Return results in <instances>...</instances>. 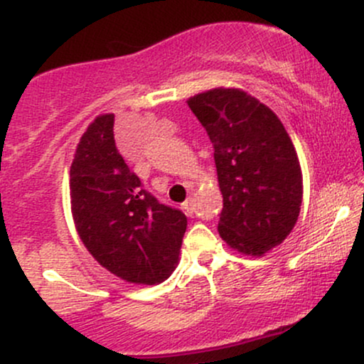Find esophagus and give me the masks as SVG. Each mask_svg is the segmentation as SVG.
Returning <instances> with one entry per match:
<instances>
[{
    "instance_id": "34e87169",
    "label": "esophagus",
    "mask_w": 364,
    "mask_h": 364,
    "mask_svg": "<svg viewBox=\"0 0 364 364\" xmlns=\"http://www.w3.org/2000/svg\"><path fill=\"white\" fill-rule=\"evenodd\" d=\"M183 208H185V212H186V215H191L193 214V198H188L185 203H183Z\"/></svg>"
}]
</instances>
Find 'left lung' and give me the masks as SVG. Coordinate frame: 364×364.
Listing matches in <instances>:
<instances>
[{
  "mask_svg": "<svg viewBox=\"0 0 364 364\" xmlns=\"http://www.w3.org/2000/svg\"><path fill=\"white\" fill-rule=\"evenodd\" d=\"M214 145L223 212L219 235L248 257L289 236L303 202V174L289 133L269 106L241 89L215 87L188 99Z\"/></svg>",
  "mask_w": 364,
  "mask_h": 364,
  "instance_id": "obj_1",
  "label": "left lung"
}]
</instances>
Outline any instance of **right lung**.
<instances>
[{
  "label": "right lung",
  "mask_w": 364,
  "mask_h": 364,
  "mask_svg": "<svg viewBox=\"0 0 364 364\" xmlns=\"http://www.w3.org/2000/svg\"><path fill=\"white\" fill-rule=\"evenodd\" d=\"M114 114H99L78 141L70 168L75 229L99 265L129 284H161L179 262L183 212L141 188L114 144Z\"/></svg>",
  "instance_id": "1"
}]
</instances>
